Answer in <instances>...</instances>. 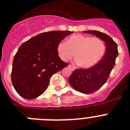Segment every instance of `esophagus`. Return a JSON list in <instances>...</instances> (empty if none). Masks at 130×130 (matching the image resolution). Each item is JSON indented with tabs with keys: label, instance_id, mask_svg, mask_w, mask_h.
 I'll list each match as a JSON object with an SVG mask.
<instances>
[{
	"label": "esophagus",
	"instance_id": "esophagus-1",
	"mask_svg": "<svg viewBox=\"0 0 130 130\" xmlns=\"http://www.w3.org/2000/svg\"><path fill=\"white\" fill-rule=\"evenodd\" d=\"M68 67H69L70 68H71V70H75V68H74V66H72V65H69V66H68Z\"/></svg>",
	"mask_w": 130,
	"mask_h": 130
}]
</instances>
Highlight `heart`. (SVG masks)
<instances>
[{"mask_svg":"<svg viewBox=\"0 0 130 130\" xmlns=\"http://www.w3.org/2000/svg\"><path fill=\"white\" fill-rule=\"evenodd\" d=\"M106 51L105 41L99 37L82 34L69 37L66 43H60L57 52L63 61H68L74 56L76 62L83 68H90L103 59Z\"/></svg>","mask_w":130,"mask_h":130,"instance_id":"heart-1","label":"heart"}]
</instances>
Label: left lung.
<instances>
[{
    "label": "left lung",
    "mask_w": 130,
    "mask_h": 130,
    "mask_svg": "<svg viewBox=\"0 0 130 130\" xmlns=\"http://www.w3.org/2000/svg\"><path fill=\"white\" fill-rule=\"evenodd\" d=\"M103 40L106 45L105 56L99 62L88 69H76L69 78V83L76 91L82 93H92L105 84L114 68L118 56V46L115 41L105 33L98 31H87Z\"/></svg>",
    "instance_id": "obj_1"
}]
</instances>
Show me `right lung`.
I'll use <instances>...</instances> for the list:
<instances>
[{
  "mask_svg": "<svg viewBox=\"0 0 130 130\" xmlns=\"http://www.w3.org/2000/svg\"><path fill=\"white\" fill-rule=\"evenodd\" d=\"M72 33L53 31L40 33L24 42L15 54L12 64V85L27 99L38 97L45 91L53 74L68 66L60 58L58 43Z\"/></svg>",
  "mask_w": 130,
  "mask_h": 130,
  "instance_id": "right-lung-1",
  "label": "right lung"
}]
</instances>
